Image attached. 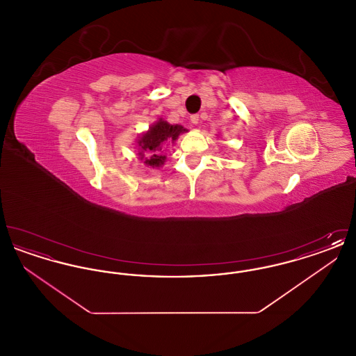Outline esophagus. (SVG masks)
Listing matches in <instances>:
<instances>
[{
    "instance_id": "34e87169",
    "label": "esophagus",
    "mask_w": 356,
    "mask_h": 356,
    "mask_svg": "<svg viewBox=\"0 0 356 356\" xmlns=\"http://www.w3.org/2000/svg\"><path fill=\"white\" fill-rule=\"evenodd\" d=\"M199 121H200V116H199V115H192V116H191V122H192V124L196 125V124H199Z\"/></svg>"
}]
</instances>
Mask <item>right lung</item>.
Wrapping results in <instances>:
<instances>
[{
    "instance_id": "right-lung-1",
    "label": "right lung",
    "mask_w": 356,
    "mask_h": 356,
    "mask_svg": "<svg viewBox=\"0 0 356 356\" xmlns=\"http://www.w3.org/2000/svg\"><path fill=\"white\" fill-rule=\"evenodd\" d=\"M184 132L188 131L179 124L172 125L165 120H157L145 134L140 136L137 141L140 149V160H143L144 164L148 167L160 168L167 159V156L164 154L165 147L173 144L179 138V136Z\"/></svg>"
}]
</instances>
